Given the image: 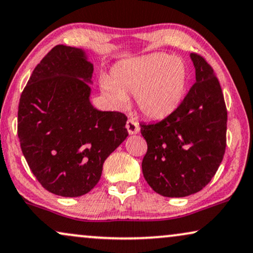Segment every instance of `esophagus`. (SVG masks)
<instances>
[{
	"instance_id": "esophagus-1",
	"label": "esophagus",
	"mask_w": 253,
	"mask_h": 253,
	"mask_svg": "<svg viewBox=\"0 0 253 253\" xmlns=\"http://www.w3.org/2000/svg\"><path fill=\"white\" fill-rule=\"evenodd\" d=\"M126 128H127V130H128L129 134L139 133V130H140L139 123L134 119H128V121H127V124H126Z\"/></svg>"
}]
</instances>
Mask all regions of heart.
I'll return each mask as SVG.
<instances>
[{"label":"heart","mask_w":253,"mask_h":253,"mask_svg":"<svg viewBox=\"0 0 253 253\" xmlns=\"http://www.w3.org/2000/svg\"><path fill=\"white\" fill-rule=\"evenodd\" d=\"M188 70L177 57L161 53L128 60L114 69L112 81L104 78L101 87L116 104H124L127 94H135L143 116L162 119L176 110L184 97Z\"/></svg>","instance_id":"heart-1"}]
</instances>
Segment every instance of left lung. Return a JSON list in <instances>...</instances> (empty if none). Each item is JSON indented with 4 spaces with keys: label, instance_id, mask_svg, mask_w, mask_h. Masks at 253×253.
<instances>
[{
    "label": "left lung",
    "instance_id": "8db88e82",
    "mask_svg": "<svg viewBox=\"0 0 253 253\" xmlns=\"http://www.w3.org/2000/svg\"><path fill=\"white\" fill-rule=\"evenodd\" d=\"M190 57L196 82L176 110L158 123L140 125L147 142L143 177L166 197L202 190L225 153L228 111L219 82L202 56Z\"/></svg>",
    "mask_w": 253,
    "mask_h": 253
}]
</instances>
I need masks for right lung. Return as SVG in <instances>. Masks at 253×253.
Here are the masks:
<instances>
[{
	"label": "right lung",
	"mask_w": 253,
	"mask_h": 253,
	"mask_svg": "<svg viewBox=\"0 0 253 253\" xmlns=\"http://www.w3.org/2000/svg\"><path fill=\"white\" fill-rule=\"evenodd\" d=\"M93 65L84 51L56 45L35 68L18 104L17 135L37 181L64 197L87 194L104 161L128 135L121 112L89 103Z\"/></svg>",
	"instance_id": "1"
}]
</instances>
